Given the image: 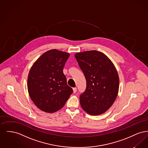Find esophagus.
Returning <instances> with one entry per match:
<instances>
[{
    "instance_id": "esophagus-1",
    "label": "esophagus",
    "mask_w": 148,
    "mask_h": 148,
    "mask_svg": "<svg viewBox=\"0 0 148 148\" xmlns=\"http://www.w3.org/2000/svg\"><path fill=\"white\" fill-rule=\"evenodd\" d=\"M73 92L74 93H75L77 91V88H73Z\"/></svg>"
}]
</instances>
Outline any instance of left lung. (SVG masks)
Listing matches in <instances>:
<instances>
[{"mask_svg": "<svg viewBox=\"0 0 148 148\" xmlns=\"http://www.w3.org/2000/svg\"><path fill=\"white\" fill-rule=\"evenodd\" d=\"M75 57L86 80L80 103L85 112L99 115L106 112L117 97L119 78L110 59L97 50L77 53Z\"/></svg>", "mask_w": 148, "mask_h": 148, "instance_id": "1", "label": "left lung"}]
</instances>
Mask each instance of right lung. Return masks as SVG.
I'll return each mask as SVG.
<instances>
[{
  "label": "right lung",
  "instance_id": "1",
  "mask_svg": "<svg viewBox=\"0 0 148 148\" xmlns=\"http://www.w3.org/2000/svg\"><path fill=\"white\" fill-rule=\"evenodd\" d=\"M69 56L66 52L50 50L35 61L29 71L30 98L44 112L55 113L61 109L73 92L63 71Z\"/></svg>",
  "mask_w": 148,
  "mask_h": 148
}]
</instances>
